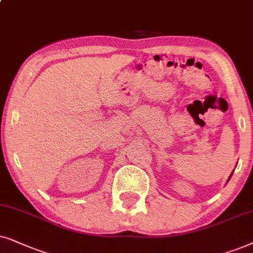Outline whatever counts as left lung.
Segmentation results:
<instances>
[{
    "mask_svg": "<svg viewBox=\"0 0 253 253\" xmlns=\"http://www.w3.org/2000/svg\"><path fill=\"white\" fill-rule=\"evenodd\" d=\"M232 173H234V171H232V172H231V174H230V176H229V178H228V180H227V183H228V181H229V180H230V178H231V176H232Z\"/></svg>",
    "mask_w": 253,
    "mask_h": 253,
    "instance_id": "1",
    "label": "left lung"
}]
</instances>
